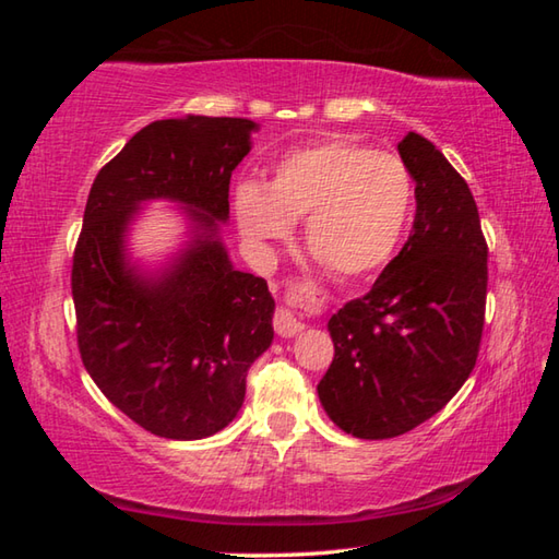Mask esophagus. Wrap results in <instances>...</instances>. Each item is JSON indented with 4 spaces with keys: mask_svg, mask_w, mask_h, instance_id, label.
Returning <instances> with one entry per match:
<instances>
[{
    "mask_svg": "<svg viewBox=\"0 0 559 559\" xmlns=\"http://www.w3.org/2000/svg\"><path fill=\"white\" fill-rule=\"evenodd\" d=\"M325 302V293L320 290L313 281H296L290 283L286 293V306L276 308V316H273V328L283 337H293L300 333L306 323H302V316L306 313H318Z\"/></svg>",
    "mask_w": 559,
    "mask_h": 559,
    "instance_id": "34e87169",
    "label": "esophagus"
}]
</instances>
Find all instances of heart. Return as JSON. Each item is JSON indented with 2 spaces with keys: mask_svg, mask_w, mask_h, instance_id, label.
<instances>
[{
  "mask_svg": "<svg viewBox=\"0 0 559 559\" xmlns=\"http://www.w3.org/2000/svg\"><path fill=\"white\" fill-rule=\"evenodd\" d=\"M414 204L404 159L347 138L290 150L266 185L246 179L234 189V216L246 241L269 251L306 219V241L340 276L382 269L400 246Z\"/></svg>",
  "mask_w": 559,
  "mask_h": 559,
  "instance_id": "b5f03b06",
  "label": "heart"
}]
</instances>
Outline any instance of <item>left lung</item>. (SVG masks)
<instances>
[{
    "label": "left lung",
    "instance_id": "1",
    "mask_svg": "<svg viewBox=\"0 0 559 559\" xmlns=\"http://www.w3.org/2000/svg\"><path fill=\"white\" fill-rule=\"evenodd\" d=\"M400 155L414 177L409 239L328 330L335 357L320 404L357 439H392L441 412L476 367L486 318L488 243L471 189L427 138Z\"/></svg>",
    "mask_w": 559,
    "mask_h": 559
}]
</instances>
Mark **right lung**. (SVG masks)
<instances>
[{"label": "right lung", "mask_w": 559, "mask_h": 559, "mask_svg": "<svg viewBox=\"0 0 559 559\" xmlns=\"http://www.w3.org/2000/svg\"><path fill=\"white\" fill-rule=\"evenodd\" d=\"M257 128L246 118L155 120L93 179L71 271L81 359L98 390L155 437L222 431L273 340L266 281L231 266L216 224L229 219V179ZM147 199L185 203L195 224L157 277L124 257L127 226Z\"/></svg>", "instance_id": "add662e5"}]
</instances>
